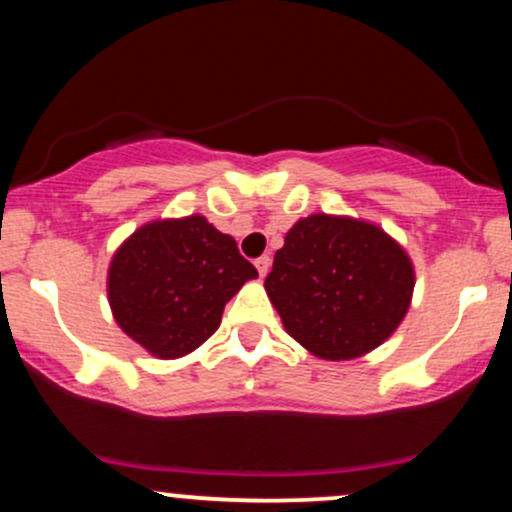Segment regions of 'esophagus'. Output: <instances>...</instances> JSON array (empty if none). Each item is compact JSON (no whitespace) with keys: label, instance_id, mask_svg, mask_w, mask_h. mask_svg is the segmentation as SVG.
Listing matches in <instances>:
<instances>
[{"label":"esophagus","instance_id":"esophagus-1","mask_svg":"<svg viewBox=\"0 0 512 512\" xmlns=\"http://www.w3.org/2000/svg\"><path fill=\"white\" fill-rule=\"evenodd\" d=\"M255 267H257V272H260V276H267L269 267H272V257H269V255L257 257V260H255Z\"/></svg>","mask_w":512,"mask_h":512}]
</instances>
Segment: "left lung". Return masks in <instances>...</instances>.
Segmentation results:
<instances>
[{"mask_svg": "<svg viewBox=\"0 0 512 512\" xmlns=\"http://www.w3.org/2000/svg\"><path fill=\"white\" fill-rule=\"evenodd\" d=\"M264 289L298 344L325 361H349L404 320L414 264L375 223L313 214L286 233Z\"/></svg>", "mask_w": 512, "mask_h": 512, "instance_id": "8db88e82", "label": "left lung"}]
</instances>
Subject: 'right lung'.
Returning a JSON list of instances; mask_svg holds the SVG:
<instances>
[{"instance_id": "obj_1", "label": "right lung", "mask_w": 512, "mask_h": 512, "mask_svg": "<svg viewBox=\"0 0 512 512\" xmlns=\"http://www.w3.org/2000/svg\"><path fill=\"white\" fill-rule=\"evenodd\" d=\"M257 269L204 216L151 221L117 248L108 301L120 330L158 358H180L219 330Z\"/></svg>"}]
</instances>
